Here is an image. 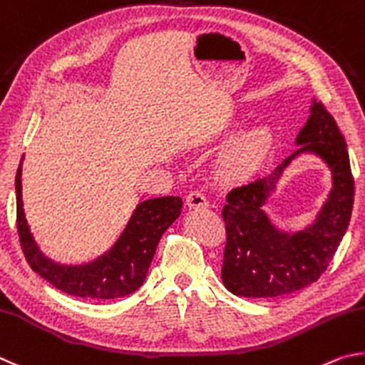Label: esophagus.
Listing matches in <instances>:
<instances>
[{
  "label": "esophagus",
  "mask_w": 365,
  "mask_h": 365,
  "mask_svg": "<svg viewBox=\"0 0 365 365\" xmlns=\"http://www.w3.org/2000/svg\"><path fill=\"white\" fill-rule=\"evenodd\" d=\"M186 203H187V207L192 208V210H199V208L208 207L207 197H205V194L200 192V190H192V192H189L187 199H186Z\"/></svg>",
  "instance_id": "obj_1"
}]
</instances>
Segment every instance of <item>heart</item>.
I'll use <instances>...</instances> for the list:
<instances>
[{"instance_id":"heart-1","label":"heart","mask_w":365,"mask_h":365,"mask_svg":"<svg viewBox=\"0 0 365 365\" xmlns=\"http://www.w3.org/2000/svg\"><path fill=\"white\" fill-rule=\"evenodd\" d=\"M266 140L267 133L258 131L253 133L247 139L240 140L239 144H235L221 160V176L226 179H239L244 176L259 155V152L263 150Z\"/></svg>"}]
</instances>
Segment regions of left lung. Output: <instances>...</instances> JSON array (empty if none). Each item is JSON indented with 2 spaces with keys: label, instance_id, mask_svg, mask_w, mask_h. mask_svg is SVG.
Returning a JSON list of instances; mask_svg holds the SVG:
<instances>
[{
  "label": "left lung",
  "instance_id": "8db88e82",
  "mask_svg": "<svg viewBox=\"0 0 365 365\" xmlns=\"http://www.w3.org/2000/svg\"><path fill=\"white\" fill-rule=\"evenodd\" d=\"M298 149L269 171L235 186L226 195L222 220L226 247L221 279L237 297L272 298L302 290L322 276L346 232L354 202L349 155L336 121L322 102L297 136ZM321 156L332 173V190L315 222L303 232H279L264 207L287 165L299 153Z\"/></svg>",
  "mask_w": 365,
  "mask_h": 365
}]
</instances>
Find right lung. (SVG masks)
<instances>
[{
    "mask_svg": "<svg viewBox=\"0 0 365 365\" xmlns=\"http://www.w3.org/2000/svg\"><path fill=\"white\" fill-rule=\"evenodd\" d=\"M22 160L16 175L17 232L31 269L68 295L88 299H113L130 295L144 284L163 232L181 215L179 197L140 202L110 250L91 263L66 266L44 257L35 244L24 215Z\"/></svg>",
    "mask_w": 365,
    "mask_h": 365,
    "instance_id": "add662e5",
    "label": "right lung"
}]
</instances>
